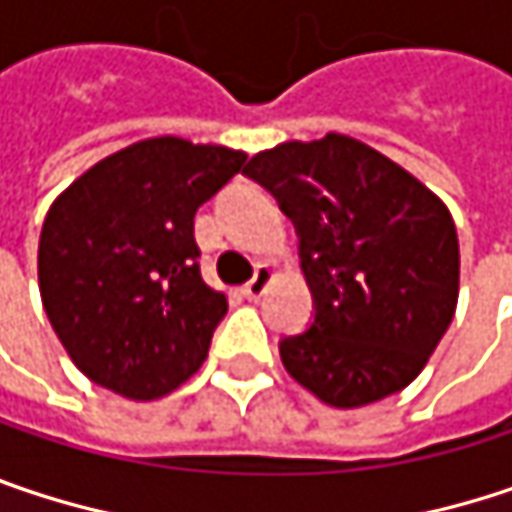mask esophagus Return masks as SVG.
<instances>
[{
	"label": "esophagus",
	"instance_id": "34e87169",
	"mask_svg": "<svg viewBox=\"0 0 512 512\" xmlns=\"http://www.w3.org/2000/svg\"><path fill=\"white\" fill-rule=\"evenodd\" d=\"M272 278H275V269L269 266V263H260L255 272V278L243 287V293L249 296V299H260L266 290H269V284H272Z\"/></svg>",
	"mask_w": 512,
	"mask_h": 512
}]
</instances>
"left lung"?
<instances>
[{"label": "left lung", "mask_w": 512, "mask_h": 512, "mask_svg": "<svg viewBox=\"0 0 512 512\" xmlns=\"http://www.w3.org/2000/svg\"><path fill=\"white\" fill-rule=\"evenodd\" d=\"M299 234L316 316L281 363L319 401L351 410L404 390L448 331L460 293L457 228L437 193L346 137L290 140L243 169Z\"/></svg>", "instance_id": "left-lung-1"}]
</instances>
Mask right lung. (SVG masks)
<instances>
[{
    "label": "right lung",
    "mask_w": 512,
    "mask_h": 512,
    "mask_svg": "<svg viewBox=\"0 0 512 512\" xmlns=\"http://www.w3.org/2000/svg\"><path fill=\"white\" fill-rule=\"evenodd\" d=\"M246 152L149 137L93 163L52 202L37 246L43 310L99 387L152 401L208 357L225 293L205 284L193 216Z\"/></svg>",
    "instance_id": "1"
}]
</instances>
